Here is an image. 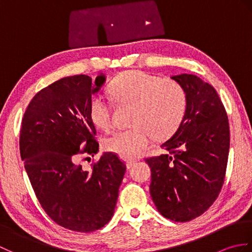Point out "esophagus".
<instances>
[{
  "label": "esophagus",
  "mask_w": 252,
  "mask_h": 252,
  "mask_svg": "<svg viewBox=\"0 0 252 252\" xmlns=\"http://www.w3.org/2000/svg\"><path fill=\"white\" fill-rule=\"evenodd\" d=\"M136 162V160H134V159H129V160H126V168L127 169H131L132 167H133V164H134Z\"/></svg>",
  "instance_id": "1"
}]
</instances>
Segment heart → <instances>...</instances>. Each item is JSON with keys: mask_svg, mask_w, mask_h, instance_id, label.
<instances>
[{"mask_svg": "<svg viewBox=\"0 0 252 252\" xmlns=\"http://www.w3.org/2000/svg\"><path fill=\"white\" fill-rule=\"evenodd\" d=\"M110 93L120 103L134 105L127 130L117 131L105 141V147L123 158L140 156L154 137L161 140L175 131L186 110V93L172 79H160L138 70L121 73L110 85ZM90 116L100 130L112 127L111 105L103 95L90 103Z\"/></svg>", "mask_w": 252, "mask_h": 252, "instance_id": "heart-1", "label": "heart"}]
</instances>
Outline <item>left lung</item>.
<instances>
[{"mask_svg":"<svg viewBox=\"0 0 252 252\" xmlns=\"http://www.w3.org/2000/svg\"><path fill=\"white\" fill-rule=\"evenodd\" d=\"M171 79L186 93V110L178 129L161 144L165 153L146 159L149 191L157 210L175 222L202 215L220 192L227 165L229 126L215 88L195 74Z\"/></svg>","mask_w":252,"mask_h":252,"instance_id":"8db88e82","label":"left lung"}]
</instances>
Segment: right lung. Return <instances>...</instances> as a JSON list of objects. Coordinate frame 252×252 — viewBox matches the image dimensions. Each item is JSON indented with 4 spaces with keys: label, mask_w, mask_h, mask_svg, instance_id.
<instances>
[{
    "label": "right lung",
    "mask_w": 252,
    "mask_h": 252,
    "mask_svg": "<svg viewBox=\"0 0 252 252\" xmlns=\"http://www.w3.org/2000/svg\"><path fill=\"white\" fill-rule=\"evenodd\" d=\"M105 82L103 73L95 82L85 74L58 80L35 94L21 122L20 156L37 200L53 221L76 232L110 221L126 170L112 153L89 170L80 164L98 153L90 103Z\"/></svg>",
    "instance_id": "obj_1"
}]
</instances>
